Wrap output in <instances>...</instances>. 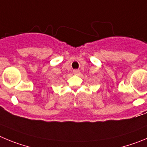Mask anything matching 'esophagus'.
I'll return each mask as SVG.
<instances>
[{
  "mask_svg": "<svg viewBox=\"0 0 147 147\" xmlns=\"http://www.w3.org/2000/svg\"><path fill=\"white\" fill-rule=\"evenodd\" d=\"M73 73L74 75H79L80 74V70H78V69H75V70H73Z\"/></svg>",
  "mask_w": 147,
  "mask_h": 147,
  "instance_id": "obj_1",
  "label": "esophagus"
}]
</instances>
